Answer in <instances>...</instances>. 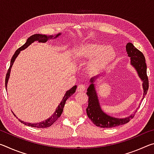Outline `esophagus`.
I'll return each instance as SVG.
<instances>
[{
  "mask_svg": "<svg viewBox=\"0 0 154 154\" xmlns=\"http://www.w3.org/2000/svg\"><path fill=\"white\" fill-rule=\"evenodd\" d=\"M85 89H86V85L84 84H79L77 88L78 92H83Z\"/></svg>",
  "mask_w": 154,
  "mask_h": 154,
  "instance_id": "1",
  "label": "esophagus"
}]
</instances>
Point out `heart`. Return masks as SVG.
<instances>
[{
    "label": "heart",
    "mask_w": 154,
    "mask_h": 154,
    "mask_svg": "<svg viewBox=\"0 0 154 154\" xmlns=\"http://www.w3.org/2000/svg\"><path fill=\"white\" fill-rule=\"evenodd\" d=\"M76 58L80 60H89L88 71L95 75L105 69L116 59V52L110 46L96 43H85L77 49Z\"/></svg>",
    "instance_id": "heart-1"
}]
</instances>
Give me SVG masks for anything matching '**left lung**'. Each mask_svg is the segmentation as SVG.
Segmentation results:
<instances>
[{
    "mask_svg": "<svg viewBox=\"0 0 154 154\" xmlns=\"http://www.w3.org/2000/svg\"><path fill=\"white\" fill-rule=\"evenodd\" d=\"M126 51L128 56L131 58V64L134 66L138 72L139 77L143 81V87L144 90L143 97L147 92L149 88V80L147 75V65L145 63V58L141 51L137 49L131 43L126 44ZM91 81V85L87 90V95L88 98V105L86 109V113L88 118L96 126L100 128H113L120 125L128 123L130 118H132L133 116H130L128 118L124 119L115 118L113 117L106 115L101 110L99 105L97 95L94 87L93 82L94 78H92Z\"/></svg>",
    "mask_w": 154,
    "mask_h": 154,
    "instance_id": "obj_1",
    "label": "left lung"
}]
</instances>
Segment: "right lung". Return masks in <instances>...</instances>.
<instances>
[{
	"label": "right lung",
	"instance_id": "right-lung-1",
	"mask_svg": "<svg viewBox=\"0 0 154 154\" xmlns=\"http://www.w3.org/2000/svg\"><path fill=\"white\" fill-rule=\"evenodd\" d=\"M58 35H60V34H58V35H57L55 36V38L57 37V36H58ZM52 38V36H47L46 35H39V34H36V35H33L32 36H30V37L28 38L26 42L24 45H23L22 47H20L19 49H17V50L15 51V54H14V56H13L12 58H11V64H10V66L9 68L8 71H7L6 77H5V87L7 88V82H8L10 71H11V69L12 65H13V64H14L15 60V58H17L18 54H20V52L22 50H23V49H24L26 48H28V47L29 46L31 43H33L34 41H38V42L45 43L49 39V38ZM76 88H77V86H76V85H75V86L72 87L71 89H70L69 91H67L66 94H65L63 99H62V102L60 103V105H58V108L56 109L55 113L53 114V116H52L51 118H49V119H47V120L43 121L42 122H39V123H37V124H36H36L26 123V122H23L22 120H20V119H19V121L20 122H22V123H23L24 124L26 125V126L34 127V128H48L49 126H51V125L55 123V122L57 120H58V119L60 118V117L62 111H63V109H64V106L65 105V103H66L67 99L69 98L71 95L73 94L75 92ZM14 116H15V115H14Z\"/></svg>",
	"mask_w": 154,
	"mask_h": 154
}]
</instances>
